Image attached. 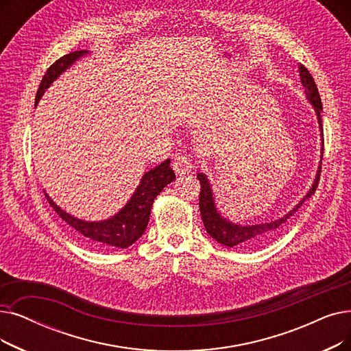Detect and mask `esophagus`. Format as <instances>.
I'll return each instance as SVG.
<instances>
[{
	"label": "esophagus",
	"mask_w": 351,
	"mask_h": 351,
	"mask_svg": "<svg viewBox=\"0 0 351 351\" xmlns=\"http://www.w3.org/2000/svg\"><path fill=\"white\" fill-rule=\"evenodd\" d=\"M173 171L178 173V175H186V173H191L192 169H193V163H192V159L189 156H185V155H178L173 160Z\"/></svg>",
	"instance_id": "34e87169"
}]
</instances>
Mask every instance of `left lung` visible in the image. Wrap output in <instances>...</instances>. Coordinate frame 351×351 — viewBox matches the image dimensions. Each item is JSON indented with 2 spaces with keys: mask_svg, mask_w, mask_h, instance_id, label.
I'll return each mask as SVG.
<instances>
[{
  "mask_svg": "<svg viewBox=\"0 0 351 351\" xmlns=\"http://www.w3.org/2000/svg\"><path fill=\"white\" fill-rule=\"evenodd\" d=\"M298 71H300L301 83H302L304 88H306L304 90L306 91V97L311 103L313 109L315 112L318 128H319V134H322V138H323V126H322L323 104H322V99H319V95H318V88L315 86L313 75L310 74V71L306 67L300 64ZM323 146H324V142L322 139V158H323ZM319 172H322V160H319V163H318L315 179L313 182L310 191L302 196V199L291 210H288L281 218L272 219L269 222H263V223H252V225L235 223L230 219H226L225 217H222L221 210L218 209L215 195H213L212 185H210L208 176L205 173H197V179H199V182H201L199 210H201V217H202L206 232L217 242H219L221 245H225L228 248H255V247L264 245V243H267L269 239H272L282 230V226L287 223V221L291 218L298 210V208L315 192L317 185H318V179H319Z\"/></svg>",
  "mask_w": 351,
  "mask_h": 351,
  "instance_id": "obj_1",
  "label": "left lung"
}]
</instances>
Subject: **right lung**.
Listing matches in <instances>:
<instances>
[{
    "mask_svg": "<svg viewBox=\"0 0 351 351\" xmlns=\"http://www.w3.org/2000/svg\"><path fill=\"white\" fill-rule=\"evenodd\" d=\"M87 54L88 50L73 51L58 58L54 64H51L47 73L44 74L37 90L36 106L43 97L44 91L53 84V82H56L67 69ZM173 180L175 172L171 167V159H166L160 165L155 166L154 169L145 172L138 188H136L126 205L114 213L113 217L103 221H84L75 218L60 208L47 193H45V196H47L49 204L57 212V215L66 221L67 225H70L80 235V238H83L90 245L97 248H128L143 235L155 197Z\"/></svg>",
    "mask_w": 351,
    "mask_h": 351,
    "instance_id": "add662e5",
    "label": "right lung"
}]
</instances>
